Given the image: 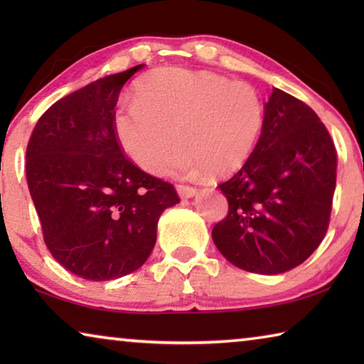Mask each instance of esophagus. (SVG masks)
Listing matches in <instances>:
<instances>
[{
  "label": "esophagus",
  "instance_id": "34e87169",
  "mask_svg": "<svg viewBox=\"0 0 364 364\" xmlns=\"http://www.w3.org/2000/svg\"><path fill=\"white\" fill-rule=\"evenodd\" d=\"M178 194H180L181 199H191V197H194L197 194V189L193 186H184V184H180V186H176Z\"/></svg>",
  "mask_w": 364,
  "mask_h": 364
}]
</instances>
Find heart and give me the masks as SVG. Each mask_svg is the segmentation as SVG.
I'll list each match as a JSON object with an SVG mask.
<instances>
[{
    "label": "heart",
    "mask_w": 364,
    "mask_h": 364,
    "mask_svg": "<svg viewBox=\"0 0 364 364\" xmlns=\"http://www.w3.org/2000/svg\"><path fill=\"white\" fill-rule=\"evenodd\" d=\"M263 101L254 86L205 70L178 67L147 73L133 102L112 117L122 151L141 170L159 173L173 149L168 171L197 178L208 170L230 175L250 157L263 127Z\"/></svg>",
    "instance_id": "obj_1"
}]
</instances>
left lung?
<instances>
[{"label": "left lung", "mask_w": 364, "mask_h": 364, "mask_svg": "<svg viewBox=\"0 0 364 364\" xmlns=\"http://www.w3.org/2000/svg\"><path fill=\"white\" fill-rule=\"evenodd\" d=\"M254 152L220 184L228 217L212 239L234 267L279 274L299 267L328 231L337 154L328 130L305 102L273 88Z\"/></svg>", "instance_id": "obj_1"}]
</instances>
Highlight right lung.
Wrapping results in <instances>:
<instances>
[{"instance_id":"right-lung-1","label":"right lung","mask_w":364,"mask_h":364,"mask_svg":"<svg viewBox=\"0 0 364 364\" xmlns=\"http://www.w3.org/2000/svg\"><path fill=\"white\" fill-rule=\"evenodd\" d=\"M144 64L96 80L54 102L27 146V183L51 255L88 281L144 264L175 188L123 156L112 128L117 100Z\"/></svg>"}]
</instances>
